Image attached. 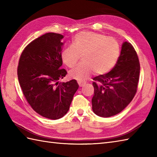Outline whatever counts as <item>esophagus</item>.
<instances>
[{"label": "esophagus", "mask_w": 157, "mask_h": 157, "mask_svg": "<svg viewBox=\"0 0 157 157\" xmlns=\"http://www.w3.org/2000/svg\"><path fill=\"white\" fill-rule=\"evenodd\" d=\"M78 84H79V86H80V87H82V86H84L85 85V83L82 82H79V81H78Z\"/></svg>", "instance_id": "1"}]
</instances>
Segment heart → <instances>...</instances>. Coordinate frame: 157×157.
<instances>
[{"label": "heart", "instance_id": "obj_1", "mask_svg": "<svg viewBox=\"0 0 157 157\" xmlns=\"http://www.w3.org/2000/svg\"><path fill=\"white\" fill-rule=\"evenodd\" d=\"M82 55V63L70 70L72 78L83 81L93 72L105 75L111 71L117 63L121 48L115 38L92 32H82L75 36L72 45L66 47L61 52L63 63L73 67Z\"/></svg>", "mask_w": 157, "mask_h": 157}]
</instances>
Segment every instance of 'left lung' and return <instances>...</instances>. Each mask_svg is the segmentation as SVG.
Instances as JSON below:
<instances>
[{
  "label": "left lung",
  "instance_id": "1",
  "mask_svg": "<svg viewBox=\"0 0 157 157\" xmlns=\"http://www.w3.org/2000/svg\"><path fill=\"white\" fill-rule=\"evenodd\" d=\"M140 69L134 48L124 42L115 67L108 73L93 78L94 92L92 104L96 115L102 117L114 116L129 104L137 91Z\"/></svg>",
  "mask_w": 157,
  "mask_h": 157
}]
</instances>
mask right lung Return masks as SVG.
I'll return each mask as SVG.
<instances>
[{
  "label": "right lung",
  "mask_w": 157,
  "mask_h": 157,
  "mask_svg": "<svg viewBox=\"0 0 157 157\" xmlns=\"http://www.w3.org/2000/svg\"><path fill=\"white\" fill-rule=\"evenodd\" d=\"M63 36L47 33L26 46L20 56L17 75L23 94L39 115L63 117L69 109L79 85L75 79L59 83L67 74L61 69Z\"/></svg>",
  "instance_id": "1"
}]
</instances>
